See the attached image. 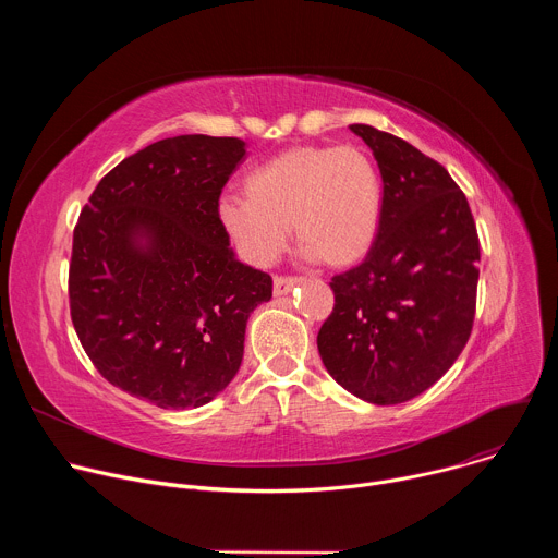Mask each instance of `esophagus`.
<instances>
[{"label":"esophagus","mask_w":558,"mask_h":558,"mask_svg":"<svg viewBox=\"0 0 558 558\" xmlns=\"http://www.w3.org/2000/svg\"><path fill=\"white\" fill-rule=\"evenodd\" d=\"M298 278L293 276H276L274 278V295H287L295 287Z\"/></svg>","instance_id":"34e87169"}]
</instances>
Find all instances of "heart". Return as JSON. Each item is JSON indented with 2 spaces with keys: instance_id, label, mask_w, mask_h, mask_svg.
<instances>
[{
  "instance_id": "heart-1",
  "label": "heart",
  "mask_w": 558,
  "mask_h": 558,
  "mask_svg": "<svg viewBox=\"0 0 558 558\" xmlns=\"http://www.w3.org/2000/svg\"><path fill=\"white\" fill-rule=\"evenodd\" d=\"M245 196H225L220 218L243 256L271 265L289 227L308 258L349 267L371 250L381 218V179L357 145H295L252 170Z\"/></svg>"
}]
</instances>
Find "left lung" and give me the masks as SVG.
Masks as SVG:
<instances>
[{
  "mask_svg": "<svg viewBox=\"0 0 558 558\" xmlns=\"http://www.w3.org/2000/svg\"><path fill=\"white\" fill-rule=\"evenodd\" d=\"M351 130L381 174V218L366 258L331 278L336 304L317 333L331 377L388 407L430 388L474 323L480 235L465 194L441 163L373 125Z\"/></svg>",
  "mask_w": 558,
  "mask_h": 558,
  "instance_id": "8db88e82",
  "label": "left lung"
}]
</instances>
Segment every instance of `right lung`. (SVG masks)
<instances>
[{
	"mask_svg": "<svg viewBox=\"0 0 558 558\" xmlns=\"http://www.w3.org/2000/svg\"><path fill=\"white\" fill-rule=\"evenodd\" d=\"M245 141L183 134L110 170L78 214L70 317L117 388L158 409H196L233 379L250 313L274 280L238 260L220 220Z\"/></svg>",
	"mask_w": 558,
	"mask_h": 558,
	"instance_id": "1",
	"label": "right lung"
}]
</instances>
